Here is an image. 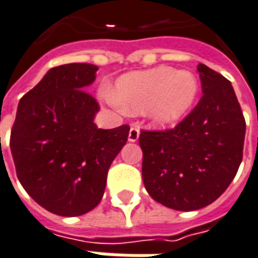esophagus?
Segmentation results:
<instances>
[{"label":"esophagus","instance_id":"1","mask_svg":"<svg viewBox=\"0 0 258 258\" xmlns=\"http://www.w3.org/2000/svg\"><path fill=\"white\" fill-rule=\"evenodd\" d=\"M139 136H140V131L137 126H132L131 131H129V136H127V140L131 143H135V141L139 140Z\"/></svg>","mask_w":258,"mask_h":258}]
</instances>
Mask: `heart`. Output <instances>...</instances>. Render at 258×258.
<instances>
[{
	"label": "heart",
	"instance_id": "1",
	"mask_svg": "<svg viewBox=\"0 0 258 258\" xmlns=\"http://www.w3.org/2000/svg\"><path fill=\"white\" fill-rule=\"evenodd\" d=\"M199 94V83L190 72H177L159 67L150 71L131 72L106 91L104 99L117 108L140 113L158 126L174 125L186 115Z\"/></svg>",
	"mask_w": 258,
	"mask_h": 258
}]
</instances>
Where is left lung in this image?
<instances>
[{
	"label": "left lung",
	"mask_w": 258,
	"mask_h": 258,
	"mask_svg": "<svg viewBox=\"0 0 258 258\" xmlns=\"http://www.w3.org/2000/svg\"><path fill=\"white\" fill-rule=\"evenodd\" d=\"M203 98L174 129L141 131L143 181L155 201L177 211L222 196L242 162L246 122L231 83L199 63Z\"/></svg>",
	"instance_id": "left-lung-1"
}]
</instances>
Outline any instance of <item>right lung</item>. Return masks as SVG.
Segmentation results:
<instances>
[{
    "label": "right lung",
    "mask_w": 258,
    "mask_h": 258,
    "mask_svg": "<svg viewBox=\"0 0 258 258\" xmlns=\"http://www.w3.org/2000/svg\"><path fill=\"white\" fill-rule=\"evenodd\" d=\"M98 67L51 68L19 102L11 151L19 181L40 207L59 216L94 210L107 171L126 144L127 125L98 129L99 104L85 92Z\"/></svg>",
    "instance_id": "obj_1"
}]
</instances>
